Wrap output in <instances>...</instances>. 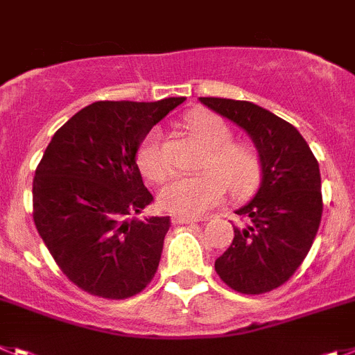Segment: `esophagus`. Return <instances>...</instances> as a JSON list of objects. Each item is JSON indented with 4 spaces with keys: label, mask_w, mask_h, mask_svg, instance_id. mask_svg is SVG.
<instances>
[{
    "label": "esophagus",
    "mask_w": 355,
    "mask_h": 355,
    "mask_svg": "<svg viewBox=\"0 0 355 355\" xmlns=\"http://www.w3.org/2000/svg\"><path fill=\"white\" fill-rule=\"evenodd\" d=\"M193 221H203V218H196V216H182V214L173 216V223H193Z\"/></svg>",
    "instance_id": "1"
}]
</instances>
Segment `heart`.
<instances>
[{
	"label": "heart",
	"mask_w": 355,
	"mask_h": 355,
	"mask_svg": "<svg viewBox=\"0 0 355 355\" xmlns=\"http://www.w3.org/2000/svg\"><path fill=\"white\" fill-rule=\"evenodd\" d=\"M187 125L207 148L200 171L191 177H175L159 193L166 211L182 216H198L218 205L229 189L236 200L246 198L257 189L263 164L255 148L234 143V132L220 116L209 112L191 114ZM137 166L146 178L164 180L168 159L162 150V132L152 128L137 148Z\"/></svg>",
	"instance_id": "heart-1"
}]
</instances>
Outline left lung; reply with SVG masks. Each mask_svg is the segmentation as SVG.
I'll use <instances>...</instances> for the list:
<instances>
[{
	"label": "left lung",
	"mask_w": 355,
	"mask_h": 355,
	"mask_svg": "<svg viewBox=\"0 0 355 355\" xmlns=\"http://www.w3.org/2000/svg\"><path fill=\"white\" fill-rule=\"evenodd\" d=\"M200 101L241 126L263 164L257 195L236 211L246 225L234 227L232 243L216 259V273L237 293H268L298 270L318 232L323 211L318 160L295 126L252 101Z\"/></svg>",
	"instance_id": "1"
}]
</instances>
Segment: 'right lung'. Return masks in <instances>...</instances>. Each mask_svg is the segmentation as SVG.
<instances>
[{
    "mask_svg": "<svg viewBox=\"0 0 355 355\" xmlns=\"http://www.w3.org/2000/svg\"><path fill=\"white\" fill-rule=\"evenodd\" d=\"M182 101H96L55 132L37 166V232L64 275L89 295L123 300L155 277L171 221L137 218L153 196L135 155Z\"/></svg>",
    "mask_w": 355,
    "mask_h": 355,
    "instance_id": "add662e5",
    "label": "right lung"
}]
</instances>
